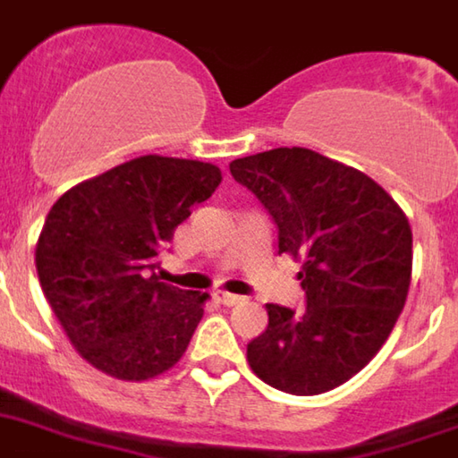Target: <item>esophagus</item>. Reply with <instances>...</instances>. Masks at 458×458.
Instances as JSON below:
<instances>
[{"label": "esophagus", "instance_id": "obj_1", "mask_svg": "<svg viewBox=\"0 0 458 458\" xmlns=\"http://www.w3.org/2000/svg\"><path fill=\"white\" fill-rule=\"evenodd\" d=\"M216 301L222 302V305H226V307H233V305H238V302L245 301V298H242V295H236V293H226V291H217Z\"/></svg>", "mask_w": 458, "mask_h": 458}]
</instances>
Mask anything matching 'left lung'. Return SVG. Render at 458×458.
Wrapping results in <instances>:
<instances>
[{"instance_id":"1","label":"left lung","mask_w":458,"mask_h":458,"mask_svg":"<svg viewBox=\"0 0 458 458\" xmlns=\"http://www.w3.org/2000/svg\"><path fill=\"white\" fill-rule=\"evenodd\" d=\"M232 176L277 226V254L301 259L305 307L266 305L248 344L259 378L289 394L335 390L380 351L406 302L412 232L378 183L310 148L238 157Z\"/></svg>"}]
</instances>
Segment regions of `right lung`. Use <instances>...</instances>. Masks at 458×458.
I'll return each mask as SVG.
<instances>
[{
  "mask_svg": "<svg viewBox=\"0 0 458 458\" xmlns=\"http://www.w3.org/2000/svg\"><path fill=\"white\" fill-rule=\"evenodd\" d=\"M220 181L210 163L141 156L75 185L52 206L36 242V270L89 365L121 380H147L179 362L208 293L157 282L153 270L176 226Z\"/></svg>",
  "mask_w": 458,
  "mask_h": 458,
  "instance_id": "1",
  "label": "right lung"
}]
</instances>
